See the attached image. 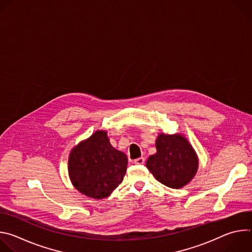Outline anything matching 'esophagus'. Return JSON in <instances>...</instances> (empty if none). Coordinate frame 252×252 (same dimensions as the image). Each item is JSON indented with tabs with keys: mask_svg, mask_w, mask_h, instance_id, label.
<instances>
[{
	"mask_svg": "<svg viewBox=\"0 0 252 252\" xmlns=\"http://www.w3.org/2000/svg\"><path fill=\"white\" fill-rule=\"evenodd\" d=\"M133 163H134V164H137V165L143 164V163H145V158H136V159L133 160Z\"/></svg>",
	"mask_w": 252,
	"mask_h": 252,
	"instance_id": "obj_1",
	"label": "esophagus"
}]
</instances>
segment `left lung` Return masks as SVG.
Returning <instances> with one entry per match:
<instances>
[{
    "label": "left lung",
    "instance_id": "1",
    "mask_svg": "<svg viewBox=\"0 0 252 252\" xmlns=\"http://www.w3.org/2000/svg\"><path fill=\"white\" fill-rule=\"evenodd\" d=\"M156 148L146 165L157 181L174 189L189 184L198 169V157L188 138L182 133L160 132Z\"/></svg>",
    "mask_w": 252,
    "mask_h": 252
}]
</instances>
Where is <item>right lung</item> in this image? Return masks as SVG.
<instances>
[{
    "mask_svg": "<svg viewBox=\"0 0 252 252\" xmlns=\"http://www.w3.org/2000/svg\"><path fill=\"white\" fill-rule=\"evenodd\" d=\"M126 154L116 150L106 130H96L71 149L67 170L71 184L86 196L102 199L122 184L126 171Z\"/></svg>",
    "mask_w": 252,
    "mask_h": 252,
    "instance_id": "add662e5",
    "label": "right lung"
}]
</instances>
